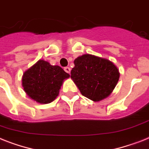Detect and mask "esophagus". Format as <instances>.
I'll use <instances>...</instances> for the list:
<instances>
[{
	"label": "esophagus",
	"mask_w": 149,
	"mask_h": 149,
	"mask_svg": "<svg viewBox=\"0 0 149 149\" xmlns=\"http://www.w3.org/2000/svg\"><path fill=\"white\" fill-rule=\"evenodd\" d=\"M64 70H65V72H66L67 73H70V67H68V66H66V67H65L64 68Z\"/></svg>",
	"instance_id": "34e87169"
}]
</instances>
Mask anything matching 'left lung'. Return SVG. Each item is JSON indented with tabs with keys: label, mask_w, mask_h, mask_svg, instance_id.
Listing matches in <instances>:
<instances>
[{
	"label": "left lung",
	"mask_w": 149,
	"mask_h": 149,
	"mask_svg": "<svg viewBox=\"0 0 149 149\" xmlns=\"http://www.w3.org/2000/svg\"><path fill=\"white\" fill-rule=\"evenodd\" d=\"M71 78L81 94L99 102L111 94L118 83L119 72L113 63L91 54H84L74 60Z\"/></svg>",
	"instance_id": "1"
}]
</instances>
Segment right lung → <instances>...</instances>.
<instances>
[{
    "instance_id": "obj_1",
    "label": "right lung",
    "mask_w": 149,
    "mask_h": 149,
    "mask_svg": "<svg viewBox=\"0 0 149 149\" xmlns=\"http://www.w3.org/2000/svg\"><path fill=\"white\" fill-rule=\"evenodd\" d=\"M69 77L60 66L40 60L24 72L22 86L29 97L39 103L47 104L56 98L63 82Z\"/></svg>"
}]
</instances>
